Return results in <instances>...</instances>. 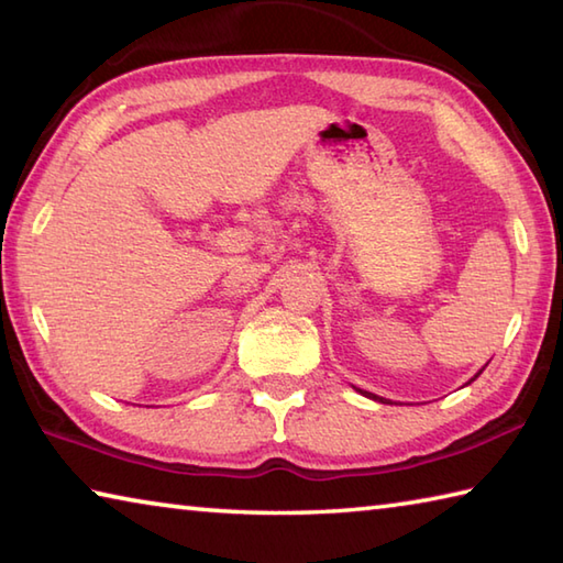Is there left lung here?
<instances>
[{
    "mask_svg": "<svg viewBox=\"0 0 563 563\" xmlns=\"http://www.w3.org/2000/svg\"><path fill=\"white\" fill-rule=\"evenodd\" d=\"M478 374H481V372H478ZM478 374H476V376H478ZM476 376H474V378H476ZM474 378H472V382H474ZM382 400H384V398H382Z\"/></svg>",
    "mask_w": 563,
    "mask_h": 563,
    "instance_id": "8db88e82",
    "label": "left lung"
}]
</instances>
